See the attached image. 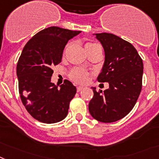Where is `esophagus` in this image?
Returning <instances> with one entry per match:
<instances>
[{
  "label": "esophagus",
  "mask_w": 159,
  "mask_h": 159,
  "mask_svg": "<svg viewBox=\"0 0 159 159\" xmlns=\"http://www.w3.org/2000/svg\"><path fill=\"white\" fill-rule=\"evenodd\" d=\"M84 87H82V86H77V92H80L81 91V90H82V89H83Z\"/></svg>",
  "instance_id": "1"
}]
</instances>
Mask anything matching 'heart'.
<instances>
[{
  "label": "heart",
  "instance_id": "1",
  "mask_svg": "<svg viewBox=\"0 0 159 159\" xmlns=\"http://www.w3.org/2000/svg\"><path fill=\"white\" fill-rule=\"evenodd\" d=\"M71 46V43H69L66 46H65V49H64V54H65L66 52H67L68 49L69 48V47ZM98 45L95 43H87L85 45V48H86V52L89 53L91 51L94 50L95 48H97ZM69 77L71 78L73 81H74L77 83H80V84H84L86 83L87 82L88 77H89V73L86 70H84V69H81V68H74L70 71L69 73Z\"/></svg>",
  "mask_w": 159,
  "mask_h": 159
}]
</instances>
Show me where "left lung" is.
<instances>
[{
	"instance_id": "1",
	"label": "left lung",
	"mask_w": 159,
	"mask_h": 159,
	"mask_svg": "<svg viewBox=\"0 0 159 159\" xmlns=\"http://www.w3.org/2000/svg\"><path fill=\"white\" fill-rule=\"evenodd\" d=\"M104 49L105 61L98 82H108L104 91H96L89 103L93 118L112 123L126 116L135 106L142 86L143 62L128 41L110 33L95 34Z\"/></svg>"
}]
</instances>
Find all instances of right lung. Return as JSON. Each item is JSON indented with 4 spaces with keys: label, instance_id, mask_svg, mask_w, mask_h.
<instances>
[{
    "label": "right lung",
    "instance_id": "add662e5",
    "mask_svg": "<svg viewBox=\"0 0 159 159\" xmlns=\"http://www.w3.org/2000/svg\"><path fill=\"white\" fill-rule=\"evenodd\" d=\"M80 32L51 26L34 34L24 47L17 65L18 90L24 107L37 120L54 124L67 116L77 89L68 80L58 88L51 77L68 41Z\"/></svg>",
    "mask_w": 159,
    "mask_h": 159
}]
</instances>
